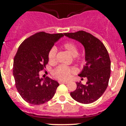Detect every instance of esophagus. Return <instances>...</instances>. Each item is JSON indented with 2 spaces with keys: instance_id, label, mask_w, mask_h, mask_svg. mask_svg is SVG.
I'll return each instance as SVG.
<instances>
[{
  "instance_id": "obj_1",
  "label": "esophagus",
  "mask_w": 126,
  "mask_h": 126,
  "mask_svg": "<svg viewBox=\"0 0 126 126\" xmlns=\"http://www.w3.org/2000/svg\"><path fill=\"white\" fill-rule=\"evenodd\" d=\"M58 82H59V84H67V83H68V82H67V81L59 80V81H58Z\"/></svg>"
}]
</instances>
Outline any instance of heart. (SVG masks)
I'll return each instance as SVG.
<instances>
[{
    "instance_id": "heart-1",
    "label": "heart",
    "mask_w": 126,
    "mask_h": 126,
    "mask_svg": "<svg viewBox=\"0 0 126 126\" xmlns=\"http://www.w3.org/2000/svg\"><path fill=\"white\" fill-rule=\"evenodd\" d=\"M63 47L69 52L71 55L76 57L79 54V47L75 43L72 41H68L63 44ZM56 53L57 48L55 47H52L49 49L47 58L50 63H54L56 61ZM79 61H82L84 60V57L80 56L77 58ZM76 73V69L74 67H70L65 65H59L55 68L53 71V76L56 79L60 80H67L71 77L72 75Z\"/></svg>"
}]
</instances>
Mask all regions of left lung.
<instances>
[{
    "label": "left lung",
    "instance_id": "obj_1",
    "mask_svg": "<svg viewBox=\"0 0 126 126\" xmlns=\"http://www.w3.org/2000/svg\"><path fill=\"white\" fill-rule=\"evenodd\" d=\"M64 35L82 44L86 63L79 77H86V84L77 82V89L71 97L83 104L94 103L101 97L107 88L110 75V59L103 42L89 32L79 31Z\"/></svg>",
    "mask_w": 126,
    "mask_h": 126
}]
</instances>
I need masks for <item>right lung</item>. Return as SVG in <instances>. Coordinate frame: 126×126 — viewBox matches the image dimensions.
<instances>
[{"label":"right lung","instance_id":"right-lung-1","mask_svg":"<svg viewBox=\"0 0 126 126\" xmlns=\"http://www.w3.org/2000/svg\"><path fill=\"white\" fill-rule=\"evenodd\" d=\"M63 33L38 32L29 36L19 46L14 59L13 75L17 92L26 102L42 105L55 95L59 83L46 77L39 78V72L48 63L47 54Z\"/></svg>","mask_w":126,"mask_h":126}]
</instances>
